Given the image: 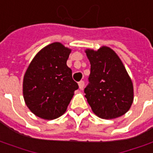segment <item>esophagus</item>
<instances>
[{"instance_id": "34e87169", "label": "esophagus", "mask_w": 153, "mask_h": 153, "mask_svg": "<svg viewBox=\"0 0 153 153\" xmlns=\"http://www.w3.org/2000/svg\"><path fill=\"white\" fill-rule=\"evenodd\" d=\"M79 89L80 90H83L84 89V87H85V82L83 80H81L79 82Z\"/></svg>"}]
</instances>
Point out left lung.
<instances>
[{"label":"left lung","instance_id":"obj_1","mask_svg":"<svg viewBox=\"0 0 153 153\" xmlns=\"http://www.w3.org/2000/svg\"><path fill=\"white\" fill-rule=\"evenodd\" d=\"M90 63L85 98L94 114L115 119L128 111L133 102V85L118 55L109 47L86 49Z\"/></svg>","mask_w":153,"mask_h":153}]
</instances>
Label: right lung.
I'll return each instance as SVG.
<instances>
[{
	"mask_svg": "<svg viewBox=\"0 0 153 153\" xmlns=\"http://www.w3.org/2000/svg\"><path fill=\"white\" fill-rule=\"evenodd\" d=\"M71 49L53 42L37 53L23 78V98L34 115L53 120L66 111L79 85L67 66Z\"/></svg>",
	"mask_w": 153,
	"mask_h": 153,
	"instance_id": "right-lung-1",
	"label": "right lung"
}]
</instances>
